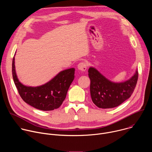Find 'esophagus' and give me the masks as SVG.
Masks as SVG:
<instances>
[{"instance_id": "esophagus-1", "label": "esophagus", "mask_w": 152, "mask_h": 152, "mask_svg": "<svg viewBox=\"0 0 152 152\" xmlns=\"http://www.w3.org/2000/svg\"><path fill=\"white\" fill-rule=\"evenodd\" d=\"M87 68V64L85 62H81L77 65V69L81 72H85Z\"/></svg>"}]
</instances>
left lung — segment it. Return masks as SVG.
I'll return each mask as SVG.
<instances>
[{"mask_svg": "<svg viewBox=\"0 0 152 152\" xmlns=\"http://www.w3.org/2000/svg\"><path fill=\"white\" fill-rule=\"evenodd\" d=\"M91 80L90 93L93 102L103 109L117 107L131 96L137 85L138 72L123 82L108 80L94 67L88 69Z\"/></svg>", "mask_w": 152, "mask_h": 152, "instance_id": "left-lung-1", "label": "left lung"}]
</instances>
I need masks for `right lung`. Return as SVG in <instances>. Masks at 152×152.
I'll list each match as a JSON object with an SVG mask.
<instances>
[{"label": "right lung", "instance_id": "1", "mask_svg": "<svg viewBox=\"0 0 152 152\" xmlns=\"http://www.w3.org/2000/svg\"><path fill=\"white\" fill-rule=\"evenodd\" d=\"M15 58L12 64V73L18 93L26 103L42 111H52L58 108L66 97L68 90L75 78L74 68L59 72L46 83L32 87L19 82L15 69Z\"/></svg>", "mask_w": 152, "mask_h": 152}]
</instances>
